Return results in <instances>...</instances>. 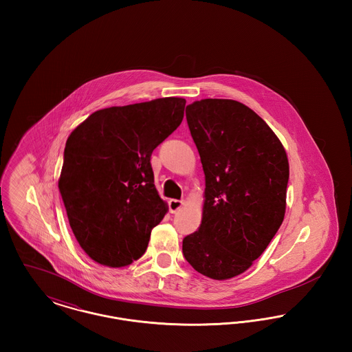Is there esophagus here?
I'll return each mask as SVG.
<instances>
[{
  "label": "esophagus",
  "mask_w": 352,
  "mask_h": 352,
  "mask_svg": "<svg viewBox=\"0 0 352 352\" xmlns=\"http://www.w3.org/2000/svg\"><path fill=\"white\" fill-rule=\"evenodd\" d=\"M182 206H184V201H178V199H170L168 201V208H170L171 214H175L177 211H179Z\"/></svg>",
  "instance_id": "1"
}]
</instances>
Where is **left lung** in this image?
<instances>
[{
    "mask_svg": "<svg viewBox=\"0 0 352 352\" xmlns=\"http://www.w3.org/2000/svg\"><path fill=\"white\" fill-rule=\"evenodd\" d=\"M186 118L206 188L201 227L182 251L203 276L228 280L251 268L283 224L287 155L268 124L239 101H194Z\"/></svg>",
    "mask_w": 352,
    "mask_h": 352,
    "instance_id": "8db88e82",
    "label": "left lung"
}]
</instances>
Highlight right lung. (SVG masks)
<instances>
[{
  "instance_id": "obj_1",
  "label": "right lung",
  "mask_w": 352,
  "mask_h": 352,
  "mask_svg": "<svg viewBox=\"0 0 352 352\" xmlns=\"http://www.w3.org/2000/svg\"><path fill=\"white\" fill-rule=\"evenodd\" d=\"M182 98L96 111L68 135L58 187L83 251L121 268L148 248L168 212L154 186L153 151L184 118Z\"/></svg>"
}]
</instances>
